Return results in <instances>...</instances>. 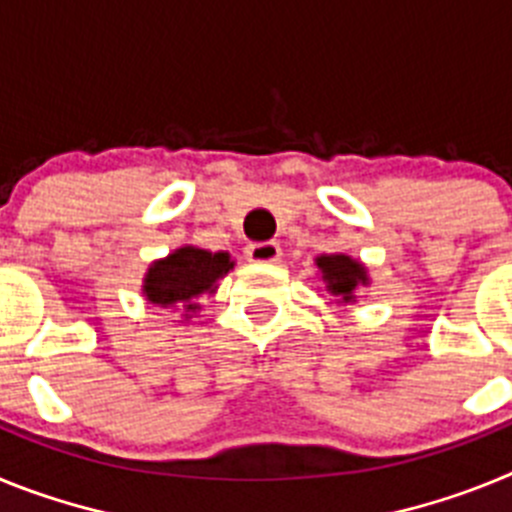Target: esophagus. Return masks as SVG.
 <instances>
[{
    "label": "esophagus",
    "instance_id": "34e87169",
    "mask_svg": "<svg viewBox=\"0 0 512 512\" xmlns=\"http://www.w3.org/2000/svg\"><path fill=\"white\" fill-rule=\"evenodd\" d=\"M279 256H282V248L274 241L251 243L246 248V259L256 261V264H274V261H279Z\"/></svg>",
    "mask_w": 512,
    "mask_h": 512
}]
</instances>
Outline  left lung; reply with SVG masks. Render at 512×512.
Here are the masks:
<instances>
[{
  "label": "left lung",
  "instance_id": "1",
  "mask_svg": "<svg viewBox=\"0 0 512 512\" xmlns=\"http://www.w3.org/2000/svg\"><path fill=\"white\" fill-rule=\"evenodd\" d=\"M315 264L323 274L325 289L341 302H356V289L369 284L364 264H359L346 253H333V256L323 253V256L315 259Z\"/></svg>",
  "mask_w": 512,
  "mask_h": 512
}]
</instances>
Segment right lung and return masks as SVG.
<instances>
[{
  "mask_svg": "<svg viewBox=\"0 0 512 512\" xmlns=\"http://www.w3.org/2000/svg\"><path fill=\"white\" fill-rule=\"evenodd\" d=\"M233 269L230 253L205 251V248L182 246L166 259L153 261L143 279V295L151 305L184 307L197 310L194 300L205 292H215L217 279H223Z\"/></svg>",
  "mask_w": 512,
  "mask_h": 512,
  "instance_id": "right-lung-1",
  "label": "right lung"
}]
</instances>
